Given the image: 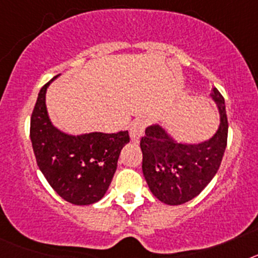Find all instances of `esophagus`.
I'll use <instances>...</instances> for the list:
<instances>
[{
	"mask_svg": "<svg viewBox=\"0 0 258 258\" xmlns=\"http://www.w3.org/2000/svg\"><path fill=\"white\" fill-rule=\"evenodd\" d=\"M146 127V121L143 118H137L136 121L132 122L131 125V138L134 143H138L141 140V137L143 136V132H145Z\"/></svg>",
	"mask_w": 258,
	"mask_h": 258,
	"instance_id": "esophagus-1",
	"label": "esophagus"
}]
</instances>
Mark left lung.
I'll use <instances>...</instances> for the list:
<instances>
[{"mask_svg":"<svg viewBox=\"0 0 258 258\" xmlns=\"http://www.w3.org/2000/svg\"><path fill=\"white\" fill-rule=\"evenodd\" d=\"M211 97L220 112V125L209 140L178 142L160 124L146 127L141 140L146 182L155 197L168 206H179L197 198L221 165L229 124L221 93L213 88Z\"/></svg>","mask_w":258,"mask_h":258,"instance_id":"left-lung-1","label":"left lung"}]
</instances>
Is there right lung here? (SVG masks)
I'll use <instances>...</instances> for the list:
<instances>
[{
  "label": "right lung",
  "mask_w": 258,
  "mask_h": 258,
  "mask_svg": "<svg viewBox=\"0 0 258 258\" xmlns=\"http://www.w3.org/2000/svg\"><path fill=\"white\" fill-rule=\"evenodd\" d=\"M52 77L38 93L31 117V141L36 161L59 197L76 206L99 202L108 190L127 131L68 134L54 126L46 108V90Z\"/></svg>",
  "instance_id": "obj_1"
}]
</instances>
